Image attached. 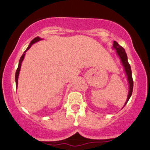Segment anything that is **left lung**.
Returning a JSON list of instances; mask_svg holds the SVG:
<instances>
[{"instance_id": "8db88e82", "label": "left lung", "mask_w": 150, "mask_h": 150, "mask_svg": "<svg viewBox=\"0 0 150 150\" xmlns=\"http://www.w3.org/2000/svg\"><path fill=\"white\" fill-rule=\"evenodd\" d=\"M113 48L116 50L117 54H118V56H119L120 61H121L122 63V65H123V68H124L125 74H126L127 77H128V81L129 83V92H128V98H127V100L125 103V105L127 103H128L129 99H130V97H131L132 93V89H133V80H132V77L131 68H130V65L129 64L128 61V57H127V54L126 53H125V49H123L122 46H120L116 42H115V41L113 42ZM125 105L123 106V107L125 106Z\"/></svg>"}]
</instances>
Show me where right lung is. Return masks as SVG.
<instances>
[{
  "label": "right lung",
  "mask_w": 150,
  "mask_h": 150,
  "mask_svg": "<svg viewBox=\"0 0 150 150\" xmlns=\"http://www.w3.org/2000/svg\"><path fill=\"white\" fill-rule=\"evenodd\" d=\"M42 40V39H41L40 37H35L33 40L32 41V42H30V45H29L28 47H27V49H26V51L24 52L23 54H22V56H21V58H20V61H19V64H18V69L16 70V73H15V82H16V87H18V76H19V73H20V68H21V65H22V62L23 61L24 59V57H25V52L27 51V50L30 49V48L32 46V45L34 43L39 42V41Z\"/></svg>",
  "instance_id": "1"
}]
</instances>
